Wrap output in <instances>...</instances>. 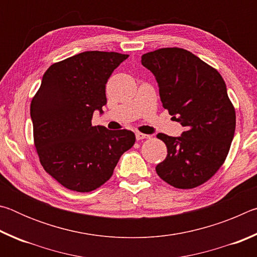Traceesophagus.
<instances>
[{"label":"esophagus","instance_id":"obj_1","mask_svg":"<svg viewBox=\"0 0 257 257\" xmlns=\"http://www.w3.org/2000/svg\"><path fill=\"white\" fill-rule=\"evenodd\" d=\"M149 137H150L149 135L142 134V133H139V132L136 133V139H137V141H142V139H145V138H149Z\"/></svg>","mask_w":257,"mask_h":257}]
</instances>
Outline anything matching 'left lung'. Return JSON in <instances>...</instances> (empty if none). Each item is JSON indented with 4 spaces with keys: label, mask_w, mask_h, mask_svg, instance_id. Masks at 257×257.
Masks as SVG:
<instances>
[{
    "label": "left lung",
    "mask_w": 257,
    "mask_h": 257,
    "mask_svg": "<svg viewBox=\"0 0 257 257\" xmlns=\"http://www.w3.org/2000/svg\"><path fill=\"white\" fill-rule=\"evenodd\" d=\"M153 73L163 107L186 132L179 137L159 134L168 154L155 170L176 188L204 184L223 164L236 129V112L223 78L191 52L167 47L142 56Z\"/></svg>",
    "instance_id": "8db88e82"
}]
</instances>
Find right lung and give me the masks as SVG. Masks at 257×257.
<instances>
[{"mask_svg":"<svg viewBox=\"0 0 257 257\" xmlns=\"http://www.w3.org/2000/svg\"><path fill=\"white\" fill-rule=\"evenodd\" d=\"M127 54L87 51L47 69L30 104L34 142L44 170L66 188L88 193L113 175L136 141L130 130L92 125L103 114L105 85Z\"/></svg>","mask_w":257,"mask_h":257,"instance_id":"add662e5","label":"right lung"}]
</instances>
